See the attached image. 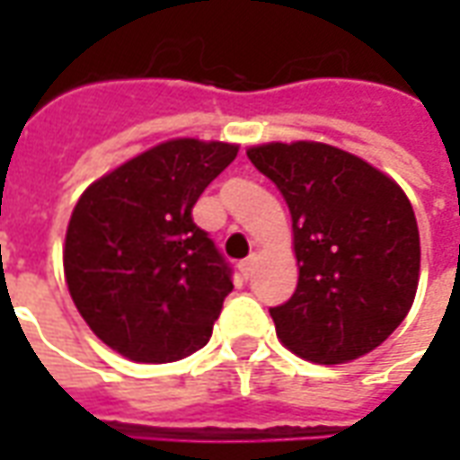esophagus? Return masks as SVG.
I'll return each instance as SVG.
<instances>
[{
    "mask_svg": "<svg viewBox=\"0 0 460 460\" xmlns=\"http://www.w3.org/2000/svg\"><path fill=\"white\" fill-rule=\"evenodd\" d=\"M239 270H241V276L249 280L251 276H253V270H256V256H249L246 261H241Z\"/></svg>",
    "mask_w": 460,
    "mask_h": 460,
    "instance_id": "obj_1",
    "label": "esophagus"
}]
</instances>
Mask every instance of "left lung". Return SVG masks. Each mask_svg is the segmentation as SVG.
<instances>
[{
    "label": "left lung",
    "mask_w": 460,
    "mask_h": 460,
    "mask_svg": "<svg viewBox=\"0 0 460 460\" xmlns=\"http://www.w3.org/2000/svg\"><path fill=\"white\" fill-rule=\"evenodd\" d=\"M246 155L293 219L298 288L270 308L283 345L320 365L372 352L402 325L419 283V229L402 187L323 142H269Z\"/></svg>",
    "instance_id": "1"
}]
</instances>
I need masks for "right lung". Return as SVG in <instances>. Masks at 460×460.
Here are the masks:
<instances>
[{
    "instance_id": "add662e5",
    "label": "right lung",
    "mask_w": 460,
    "mask_h": 460,
    "mask_svg": "<svg viewBox=\"0 0 460 460\" xmlns=\"http://www.w3.org/2000/svg\"><path fill=\"white\" fill-rule=\"evenodd\" d=\"M239 147L162 142L93 181L66 231L68 293L105 345L135 362H174L211 338L231 266L191 219Z\"/></svg>"
}]
</instances>
